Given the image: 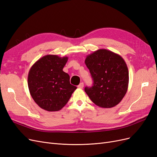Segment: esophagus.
I'll use <instances>...</instances> for the list:
<instances>
[{"instance_id": "esophagus-1", "label": "esophagus", "mask_w": 157, "mask_h": 157, "mask_svg": "<svg viewBox=\"0 0 157 157\" xmlns=\"http://www.w3.org/2000/svg\"><path fill=\"white\" fill-rule=\"evenodd\" d=\"M83 87H84V83L83 82L80 83V84L78 86V88H83Z\"/></svg>"}]
</instances>
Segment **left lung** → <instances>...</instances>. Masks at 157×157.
<instances>
[{
    "label": "left lung",
    "mask_w": 157,
    "mask_h": 157,
    "mask_svg": "<svg viewBox=\"0 0 157 157\" xmlns=\"http://www.w3.org/2000/svg\"><path fill=\"white\" fill-rule=\"evenodd\" d=\"M85 64L94 84L84 88L92 101L102 108H111L119 103L126 94L129 73L122 57L106 49H99L88 55Z\"/></svg>",
    "instance_id": "obj_1"
}]
</instances>
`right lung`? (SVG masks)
I'll list each match as a JSON object with an SVG mask.
<instances>
[{
    "mask_svg": "<svg viewBox=\"0 0 157 157\" xmlns=\"http://www.w3.org/2000/svg\"><path fill=\"white\" fill-rule=\"evenodd\" d=\"M68 57L46 55L32 65L27 82L33 100L48 111L62 109L77 89L70 84L69 75L63 71Z\"/></svg>",
    "mask_w": 157,
    "mask_h": 157,
    "instance_id": "obj_1",
    "label": "right lung"
}]
</instances>
